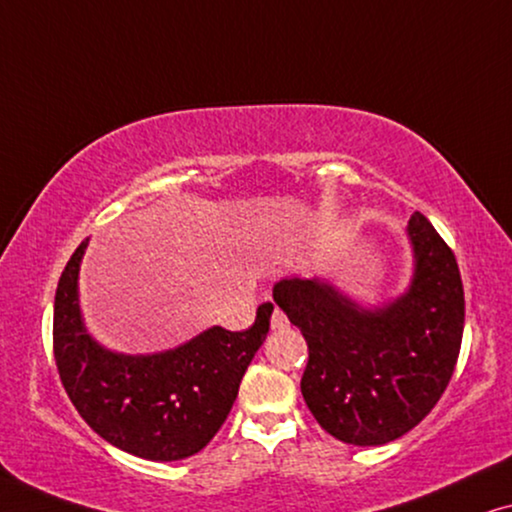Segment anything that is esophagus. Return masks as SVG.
I'll use <instances>...</instances> for the list:
<instances>
[{"instance_id": "34e87169", "label": "esophagus", "mask_w": 512, "mask_h": 512, "mask_svg": "<svg viewBox=\"0 0 512 512\" xmlns=\"http://www.w3.org/2000/svg\"><path fill=\"white\" fill-rule=\"evenodd\" d=\"M287 325H290V322H287V318H285V313L283 311H273V315H271V329L273 331H283V329H287Z\"/></svg>"}]
</instances>
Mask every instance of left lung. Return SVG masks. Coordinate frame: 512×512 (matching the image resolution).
<instances>
[{"label": "left lung", "instance_id": "8db88e82", "mask_svg": "<svg viewBox=\"0 0 512 512\" xmlns=\"http://www.w3.org/2000/svg\"><path fill=\"white\" fill-rule=\"evenodd\" d=\"M406 236L413 276L383 304H359L327 278H283L273 301L308 343L301 394L320 427L350 445L408 434L448 387L462 348L464 287L457 259L415 213Z\"/></svg>", "mask_w": 512, "mask_h": 512}]
</instances>
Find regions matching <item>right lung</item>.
Returning <instances> with one entry per match:
<instances>
[{
  "mask_svg": "<svg viewBox=\"0 0 512 512\" xmlns=\"http://www.w3.org/2000/svg\"><path fill=\"white\" fill-rule=\"evenodd\" d=\"M88 241L71 255L55 292L53 348L64 390L83 420L129 455L150 462L197 455L227 420L269 334L273 306H259L246 331L208 327L162 352H115L83 320L78 273Z\"/></svg>",
  "mask_w": 512,
  "mask_h": 512,
  "instance_id": "right-lung-1",
  "label": "right lung"
}]
</instances>
